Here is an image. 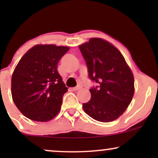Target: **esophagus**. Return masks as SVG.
I'll use <instances>...</instances> for the list:
<instances>
[{
    "label": "esophagus",
    "instance_id": "34e87169",
    "mask_svg": "<svg viewBox=\"0 0 158 158\" xmlns=\"http://www.w3.org/2000/svg\"><path fill=\"white\" fill-rule=\"evenodd\" d=\"M81 88V85H77V87H74V88H72V90H73V91H77V90H80Z\"/></svg>",
    "mask_w": 158,
    "mask_h": 158
}]
</instances>
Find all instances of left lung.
I'll return each mask as SVG.
<instances>
[{"instance_id": "8db88e82", "label": "left lung", "mask_w": 158, "mask_h": 158, "mask_svg": "<svg viewBox=\"0 0 158 158\" xmlns=\"http://www.w3.org/2000/svg\"><path fill=\"white\" fill-rule=\"evenodd\" d=\"M88 77L97 86L90 89L91 98L83 103L85 112L99 122L117 119L129 106L135 93V80L124 57L114 45L94 38L79 47Z\"/></svg>"}]
</instances>
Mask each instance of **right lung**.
<instances>
[{
  "mask_svg": "<svg viewBox=\"0 0 158 158\" xmlns=\"http://www.w3.org/2000/svg\"><path fill=\"white\" fill-rule=\"evenodd\" d=\"M68 50V47L38 44L19 61L12 77V96L27 118L46 122L59 112L68 88L57 64Z\"/></svg>",
  "mask_w": 158,
  "mask_h": 158,
  "instance_id": "obj_1",
  "label": "right lung"
}]
</instances>
